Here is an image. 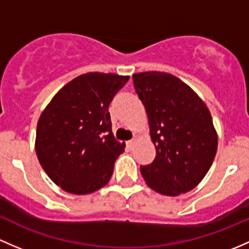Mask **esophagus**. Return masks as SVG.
<instances>
[{
	"instance_id": "esophagus-1",
	"label": "esophagus",
	"mask_w": 249,
	"mask_h": 249,
	"mask_svg": "<svg viewBox=\"0 0 249 249\" xmlns=\"http://www.w3.org/2000/svg\"><path fill=\"white\" fill-rule=\"evenodd\" d=\"M135 142H136L135 140L127 141V142H126V146H127V148H129V149H133V146H135Z\"/></svg>"
}]
</instances>
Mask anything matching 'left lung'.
Masks as SVG:
<instances>
[{
	"label": "left lung",
	"instance_id": "1",
	"mask_svg": "<svg viewBox=\"0 0 249 249\" xmlns=\"http://www.w3.org/2000/svg\"><path fill=\"white\" fill-rule=\"evenodd\" d=\"M132 80L156 149L155 160L141 167L144 181L164 196L193 190L210 169L218 144L208 106L168 72H138Z\"/></svg>",
	"mask_w": 249,
	"mask_h": 249
}]
</instances>
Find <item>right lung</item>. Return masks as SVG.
Here are the masks:
<instances>
[{
  "instance_id": "add662e5",
  "label": "right lung",
  "mask_w": 249,
  "mask_h": 249,
  "mask_svg": "<svg viewBox=\"0 0 249 249\" xmlns=\"http://www.w3.org/2000/svg\"><path fill=\"white\" fill-rule=\"evenodd\" d=\"M130 76L87 72L57 91L39 117L36 153L56 185L72 195L104 187L125 143L112 132L108 106Z\"/></svg>"
}]
</instances>
